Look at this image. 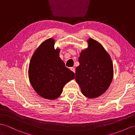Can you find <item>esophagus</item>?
<instances>
[{
    "label": "esophagus",
    "instance_id": "obj_1",
    "mask_svg": "<svg viewBox=\"0 0 135 135\" xmlns=\"http://www.w3.org/2000/svg\"><path fill=\"white\" fill-rule=\"evenodd\" d=\"M70 70H71L72 72H74V73H75V69L74 68H73V67H71V68H70Z\"/></svg>",
    "mask_w": 135,
    "mask_h": 135
}]
</instances>
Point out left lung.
<instances>
[{
    "mask_svg": "<svg viewBox=\"0 0 135 135\" xmlns=\"http://www.w3.org/2000/svg\"><path fill=\"white\" fill-rule=\"evenodd\" d=\"M88 48L82 51L79 57L80 64L76 68V81L82 94L88 98H98L104 93L111 83L113 68L111 59L102 45L92 38Z\"/></svg>",
    "mask_w": 135,
    "mask_h": 135,
    "instance_id": "1",
    "label": "left lung"
}]
</instances>
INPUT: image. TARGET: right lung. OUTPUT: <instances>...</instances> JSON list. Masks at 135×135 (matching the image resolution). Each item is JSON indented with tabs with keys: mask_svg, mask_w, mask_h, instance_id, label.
<instances>
[{
	"mask_svg": "<svg viewBox=\"0 0 135 135\" xmlns=\"http://www.w3.org/2000/svg\"><path fill=\"white\" fill-rule=\"evenodd\" d=\"M55 40L50 38L41 43L30 60L28 76L37 94L50 100L57 98L64 85L75 78L74 72L65 67L59 57L60 50L54 48Z\"/></svg>",
	"mask_w": 135,
	"mask_h": 135,
	"instance_id": "right-lung-1",
	"label": "right lung"
}]
</instances>
